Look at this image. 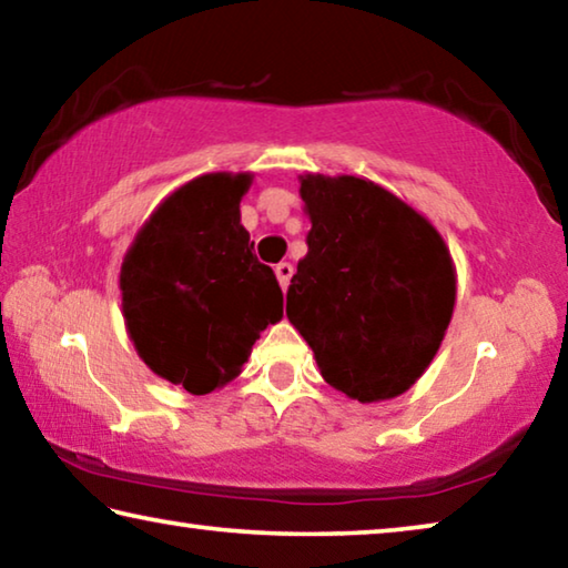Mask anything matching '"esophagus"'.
Segmentation results:
<instances>
[{
    "instance_id": "34e87169",
    "label": "esophagus",
    "mask_w": 568,
    "mask_h": 568,
    "mask_svg": "<svg viewBox=\"0 0 568 568\" xmlns=\"http://www.w3.org/2000/svg\"><path fill=\"white\" fill-rule=\"evenodd\" d=\"M275 275H277V283H281L283 291H287V285H291V277H293V265L291 263H277Z\"/></svg>"
}]
</instances>
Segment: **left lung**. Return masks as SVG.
<instances>
[{"label": "left lung", "instance_id": "obj_1", "mask_svg": "<svg viewBox=\"0 0 568 568\" xmlns=\"http://www.w3.org/2000/svg\"><path fill=\"white\" fill-rule=\"evenodd\" d=\"M307 255L287 287V321L321 376L361 403L396 398L440 348L456 267L438 230L376 182L303 175Z\"/></svg>", "mask_w": 568, "mask_h": 568}]
</instances>
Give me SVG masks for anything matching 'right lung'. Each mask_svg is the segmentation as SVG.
Returning a JSON list of instances; mask_svg holds the SVG:
<instances>
[{
  "label": "right lung",
  "instance_id": "1",
  "mask_svg": "<svg viewBox=\"0 0 568 568\" xmlns=\"http://www.w3.org/2000/svg\"><path fill=\"white\" fill-rule=\"evenodd\" d=\"M250 172H210L160 203L120 271L122 315L142 361L192 396L233 381L283 291L240 225Z\"/></svg>",
  "mask_w": 568,
  "mask_h": 568
}]
</instances>
